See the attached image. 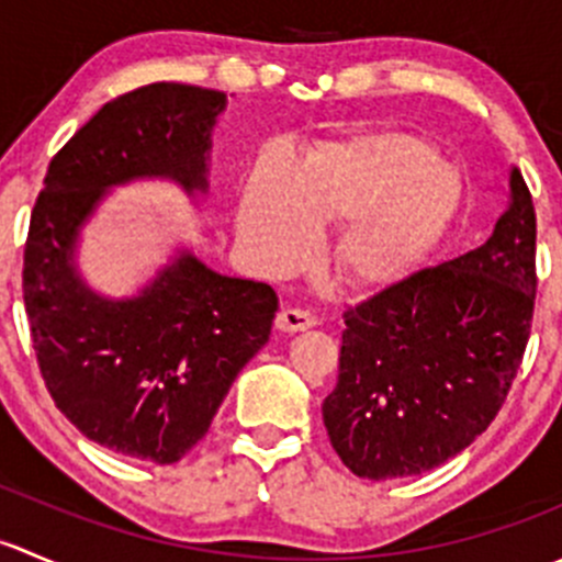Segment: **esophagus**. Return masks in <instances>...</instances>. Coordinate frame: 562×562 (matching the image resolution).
Instances as JSON below:
<instances>
[{"mask_svg": "<svg viewBox=\"0 0 562 562\" xmlns=\"http://www.w3.org/2000/svg\"><path fill=\"white\" fill-rule=\"evenodd\" d=\"M315 326V315L304 313V310H282L277 315V328L285 334H296V331H307V328Z\"/></svg>", "mask_w": 562, "mask_h": 562, "instance_id": "obj_1", "label": "esophagus"}]
</instances>
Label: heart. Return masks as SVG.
Masks as SVG:
<instances>
[{
    "label": "heart",
    "mask_w": 562,
    "mask_h": 562,
    "mask_svg": "<svg viewBox=\"0 0 562 562\" xmlns=\"http://www.w3.org/2000/svg\"><path fill=\"white\" fill-rule=\"evenodd\" d=\"M432 151L402 133H370L310 149L296 171L266 155L247 181L239 236L260 266H302L317 225L345 223L334 263L353 285H391L413 269L454 212L457 195L438 187Z\"/></svg>",
    "instance_id": "heart-1"
}]
</instances>
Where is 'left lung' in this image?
<instances>
[{
  "instance_id": "obj_1",
  "label": "left lung",
  "mask_w": 562,
  "mask_h": 562,
  "mask_svg": "<svg viewBox=\"0 0 562 562\" xmlns=\"http://www.w3.org/2000/svg\"><path fill=\"white\" fill-rule=\"evenodd\" d=\"M536 299V212L522 173L481 247L345 313L323 400L334 451L359 479L418 475L468 449L517 378Z\"/></svg>"
}]
</instances>
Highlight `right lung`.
Masks as SVG:
<instances>
[{
	"mask_svg": "<svg viewBox=\"0 0 562 562\" xmlns=\"http://www.w3.org/2000/svg\"><path fill=\"white\" fill-rule=\"evenodd\" d=\"M225 105L217 89L166 81L105 103L50 160L26 236V317L56 407L103 449L155 464L179 462L209 432L280 302L187 247L138 293L111 299L83 280L78 245L113 187L168 179L201 201Z\"/></svg>",
	"mask_w": 562,
	"mask_h": 562,
	"instance_id": "add662e5",
	"label": "right lung"
}]
</instances>
